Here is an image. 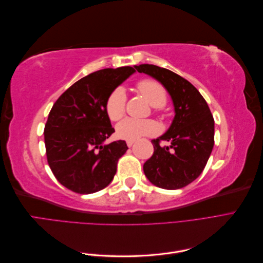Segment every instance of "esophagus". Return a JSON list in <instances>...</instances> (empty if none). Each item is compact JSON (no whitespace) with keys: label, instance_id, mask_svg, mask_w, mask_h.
I'll list each match as a JSON object with an SVG mask.
<instances>
[{"label":"esophagus","instance_id":"1","mask_svg":"<svg viewBox=\"0 0 263 263\" xmlns=\"http://www.w3.org/2000/svg\"><path fill=\"white\" fill-rule=\"evenodd\" d=\"M126 144L128 147H132L134 145V140H126Z\"/></svg>","mask_w":263,"mask_h":263}]
</instances>
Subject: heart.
I'll return each mask as SVG.
<instances>
[{
  "label": "heart",
  "mask_w": 263,
  "mask_h": 263,
  "mask_svg": "<svg viewBox=\"0 0 263 263\" xmlns=\"http://www.w3.org/2000/svg\"><path fill=\"white\" fill-rule=\"evenodd\" d=\"M138 92L151 105L155 112H159L166 103V91L164 86L155 79H141L137 82ZM127 94L124 87L117 86L109 92L105 101V112L112 122H117L126 112ZM159 132L158 125L153 119L126 118L116 126L117 136L126 140H136L144 136H154Z\"/></svg>",
  "instance_id": "heart-1"
}]
</instances>
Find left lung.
Returning <instances> with one entry per match:
<instances>
[{
  "label": "left lung",
  "mask_w": 263,
  "mask_h": 263,
  "mask_svg": "<svg viewBox=\"0 0 263 263\" xmlns=\"http://www.w3.org/2000/svg\"><path fill=\"white\" fill-rule=\"evenodd\" d=\"M161 82L170 93L173 122L164 135L151 140L154 154L144 164V172L153 184L166 190L189 185L200 177L214 147V118L202 94L184 78L155 65L135 66ZM169 141L170 146H161Z\"/></svg>",
  "instance_id": "1"
}]
</instances>
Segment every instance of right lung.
I'll use <instances>...</instances> for the list:
<instances>
[{
    "instance_id": "1",
    "label": "right lung",
    "mask_w": 263,
    "mask_h": 263,
    "mask_svg": "<svg viewBox=\"0 0 263 263\" xmlns=\"http://www.w3.org/2000/svg\"><path fill=\"white\" fill-rule=\"evenodd\" d=\"M134 72L133 67L95 71L54 102L44 129L47 161L55 179L72 192L91 194L113 180L128 147L124 140L105 144L115 132L105 101Z\"/></svg>"
}]
</instances>
